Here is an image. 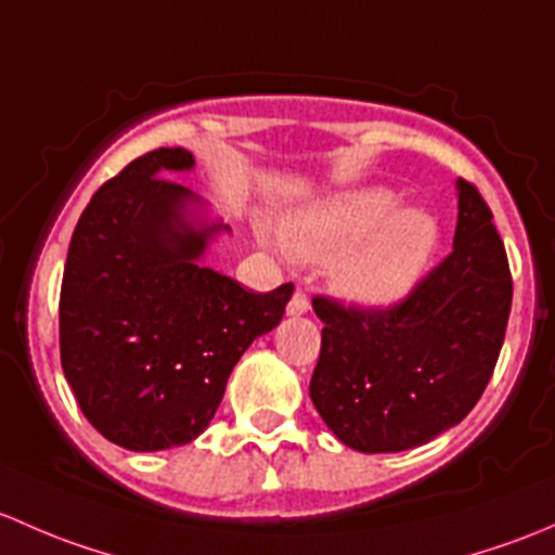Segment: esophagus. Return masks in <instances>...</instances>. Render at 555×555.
I'll use <instances>...</instances> for the list:
<instances>
[{"label": "esophagus", "mask_w": 555, "mask_h": 555, "mask_svg": "<svg viewBox=\"0 0 555 555\" xmlns=\"http://www.w3.org/2000/svg\"><path fill=\"white\" fill-rule=\"evenodd\" d=\"M307 310H310V299H307L305 291L296 288V294L288 301V315H305Z\"/></svg>", "instance_id": "34e87169"}]
</instances>
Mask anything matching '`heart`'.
<instances>
[{"label":"heart","instance_id":"obj_1","mask_svg":"<svg viewBox=\"0 0 555 555\" xmlns=\"http://www.w3.org/2000/svg\"><path fill=\"white\" fill-rule=\"evenodd\" d=\"M398 208L387 190L336 194L291 216L285 243L310 261L339 256L334 285L350 301L390 305L420 283L438 245L433 216Z\"/></svg>","mask_w":555,"mask_h":555}]
</instances>
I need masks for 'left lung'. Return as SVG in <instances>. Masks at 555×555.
I'll list each match as a JSON object with an SVG mask.
<instances>
[{"label": "left lung", "instance_id": "left-lung-1", "mask_svg": "<svg viewBox=\"0 0 555 555\" xmlns=\"http://www.w3.org/2000/svg\"><path fill=\"white\" fill-rule=\"evenodd\" d=\"M460 186L454 250L390 307L315 296L323 320L310 396L334 436L365 454L405 451L460 425L505 341L513 278L476 184Z\"/></svg>", "mask_w": 555, "mask_h": 555}]
</instances>
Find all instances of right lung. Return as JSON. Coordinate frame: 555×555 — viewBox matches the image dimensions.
I'll list each match as a JSON object with an SVG mask.
<instances>
[{
	"instance_id": "add662e5",
	"label": "right lung",
	"mask_w": 555,
	"mask_h": 555,
	"mask_svg": "<svg viewBox=\"0 0 555 555\" xmlns=\"http://www.w3.org/2000/svg\"><path fill=\"white\" fill-rule=\"evenodd\" d=\"M192 154L159 146L108 179L74 227L59 301L61 365L90 425L117 447L194 441L256 336L280 323L294 283L250 294L199 267L208 237L192 227Z\"/></svg>"
}]
</instances>
